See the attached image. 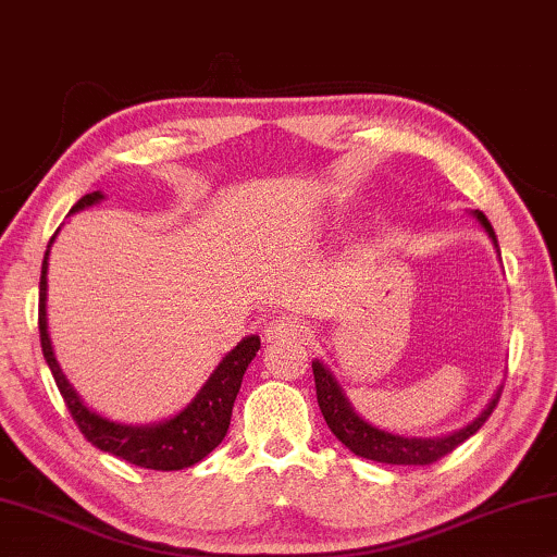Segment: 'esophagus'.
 <instances>
[{
	"instance_id": "esophagus-1",
	"label": "esophagus",
	"mask_w": 557,
	"mask_h": 557,
	"mask_svg": "<svg viewBox=\"0 0 557 557\" xmlns=\"http://www.w3.org/2000/svg\"><path fill=\"white\" fill-rule=\"evenodd\" d=\"M300 338H305V325L302 320H297L295 315H282L277 320H272L268 331H264V341L268 343H285Z\"/></svg>"
}]
</instances>
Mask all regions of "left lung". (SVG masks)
<instances>
[{"instance_id": "1", "label": "left lung", "mask_w": 557, "mask_h": 557, "mask_svg": "<svg viewBox=\"0 0 557 557\" xmlns=\"http://www.w3.org/2000/svg\"><path fill=\"white\" fill-rule=\"evenodd\" d=\"M469 214H472L476 222H480L482 230L487 232V237L492 239V245H495L499 255V245L490 219L476 209L469 211ZM312 375H315L318 406L320 411H323L325 424L331 426V432L338 436L350 451L358 454V457L371 459V461H383V465L424 467V465H432L436 459H442L444 454L457 449L461 442H467L469 436L480 432L484 421L490 419V413L495 411L499 394H503V386H497L487 406H484V409L476 413L469 424L457 429V432H449L444 436H404V434L386 432V429H379L375 424H371V421L360 417V413L354 409V404H350V398L346 396V391H343L338 379H335L331 368H327L320 358L312 360Z\"/></svg>"}]
</instances>
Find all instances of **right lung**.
Instances as JSON below:
<instances>
[{"instance_id": "add662e5", "label": "right lung", "mask_w": 557, "mask_h": 557, "mask_svg": "<svg viewBox=\"0 0 557 557\" xmlns=\"http://www.w3.org/2000/svg\"><path fill=\"white\" fill-rule=\"evenodd\" d=\"M106 199L103 191L85 194V197L70 209V214L96 207ZM60 232V230H58ZM58 232L52 234L50 245H47L40 275V343L42 356L50 366L52 379L58 383L62 398H65L70 413H73L75 424L92 446L100 451L113 454V457L131 461V465L144 469H161V472H176L197 465L207 454H211L222 444L230 429L232 406L239 394L242 375L247 366L252 363L257 350H260V335H247L234 346L230 354L219 360L203 386L197 391V396L176 411L174 417L153 421V424H123V421L108 419L83 401L67 375L62 373L54 356L50 331H47V264H50V247Z\"/></svg>"}]
</instances>
